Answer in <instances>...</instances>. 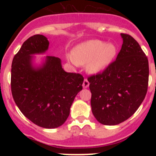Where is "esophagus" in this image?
Returning <instances> with one entry per match:
<instances>
[{
  "instance_id": "esophagus-1",
  "label": "esophagus",
  "mask_w": 156,
  "mask_h": 156,
  "mask_svg": "<svg viewBox=\"0 0 156 156\" xmlns=\"http://www.w3.org/2000/svg\"><path fill=\"white\" fill-rule=\"evenodd\" d=\"M89 84H90V83H89L87 79L83 80V88H87L89 87Z\"/></svg>"
}]
</instances>
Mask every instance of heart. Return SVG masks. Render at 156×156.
<instances>
[{
  "instance_id": "obj_1",
  "label": "heart",
  "mask_w": 156,
  "mask_h": 156,
  "mask_svg": "<svg viewBox=\"0 0 156 156\" xmlns=\"http://www.w3.org/2000/svg\"><path fill=\"white\" fill-rule=\"evenodd\" d=\"M116 55V47L98 40L89 41L76 47L69 59L74 64H87L88 70L97 73L104 69Z\"/></svg>"
}]
</instances>
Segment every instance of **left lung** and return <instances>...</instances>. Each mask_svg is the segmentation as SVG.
I'll list each match as a JSON object with an SVG mask.
<instances>
[{
  "mask_svg": "<svg viewBox=\"0 0 156 156\" xmlns=\"http://www.w3.org/2000/svg\"><path fill=\"white\" fill-rule=\"evenodd\" d=\"M122 48L103 71L87 77L93 115L104 125H117L137 111L148 90V58L131 36L121 34Z\"/></svg>",
  "mask_w": 156,
  "mask_h": 156,
  "instance_id": "8db88e82",
  "label": "left lung"
}]
</instances>
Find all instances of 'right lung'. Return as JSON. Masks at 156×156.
<instances>
[{
  "mask_svg": "<svg viewBox=\"0 0 156 156\" xmlns=\"http://www.w3.org/2000/svg\"><path fill=\"white\" fill-rule=\"evenodd\" d=\"M49 41L41 34L30 37L14 56L12 64L11 90L22 113L34 124L56 128L66 122L74 98L83 89V76L66 73L61 60L48 56L42 67L32 66L31 55L44 53Z\"/></svg>",
  "mask_w": 156,
  "mask_h": 156,
  "instance_id": "obj_1",
  "label": "right lung"
}]
</instances>
